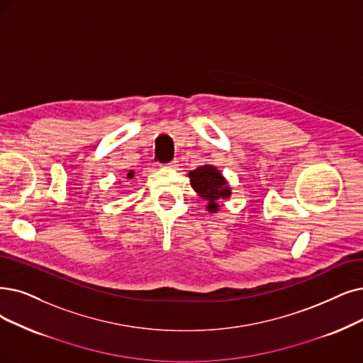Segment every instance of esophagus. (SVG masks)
<instances>
[{
    "label": "esophagus",
    "instance_id": "esophagus-1",
    "mask_svg": "<svg viewBox=\"0 0 363 363\" xmlns=\"http://www.w3.org/2000/svg\"><path fill=\"white\" fill-rule=\"evenodd\" d=\"M177 165H179V161H172V162L167 164V165H165V168H176Z\"/></svg>",
    "mask_w": 363,
    "mask_h": 363
}]
</instances>
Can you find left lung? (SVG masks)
<instances>
[{
	"label": "left lung",
	"instance_id": "1",
	"mask_svg": "<svg viewBox=\"0 0 363 363\" xmlns=\"http://www.w3.org/2000/svg\"><path fill=\"white\" fill-rule=\"evenodd\" d=\"M189 180L192 189L207 201L206 210L208 213H217L222 208V202L229 199L232 189L223 174L214 165L206 164L201 165L194 171H189Z\"/></svg>",
	"mask_w": 363,
	"mask_h": 363
}]
</instances>
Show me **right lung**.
I'll use <instances>...</instances> for the list:
<instances>
[{
  "mask_svg": "<svg viewBox=\"0 0 363 363\" xmlns=\"http://www.w3.org/2000/svg\"><path fill=\"white\" fill-rule=\"evenodd\" d=\"M134 176H135V171H133V169H131V171H129V172L126 174V179H128V180H131V179H134Z\"/></svg>",
  "mask_w": 363,
  "mask_h": 363,
  "instance_id": "obj_1",
  "label": "right lung"
}]
</instances>
